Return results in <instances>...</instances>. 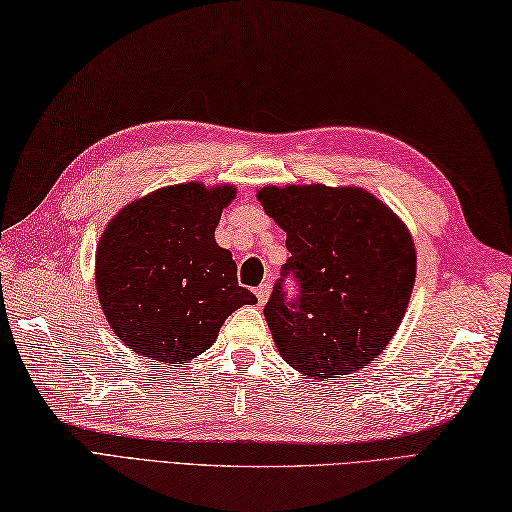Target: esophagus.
Returning a JSON list of instances; mask_svg holds the SVG:
<instances>
[{
	"label": "esophagus",
	"mask_w": 512,
	"mask_h": 512,
	"mask_svg": "<svg viewBox=\"0 0 512 512\" xmlns=\"http://www.w3.org/2000/svg\"><path fill=\"white\" fill-rule=\"evenodd\" d=\"M255 295H257V303H259V306H264V303H266L268 297H270V284H262V286H259V288L255 290Z\"/></svg>",
	"instance_id": "obj_1"
}]
</instances>
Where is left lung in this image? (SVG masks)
<instances>
[{
  "mask_svg": "<svg viewBox=\"0 0 512 512\" xmlns=\"http://www.w3.org/2000/svg\"><path fill=\"white\" fill-rule=\"evenodd\" d=\"M266 215L286 231L284 275L264 317L284 361L314 380L345 378L380 356L405 317L416 284V246L407 224L361 187L266 184ZM281 281V279H279Z\"/></svg>",
  "mask_w": 512,
  "mask_h": 512,
  "instance_id": "8db88e82",
  "label": "left lung"
}]
</instances>
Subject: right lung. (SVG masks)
I'll use <instances>...</instances> for the list:
<instances>
[{"label": "right lung", "instance_id": "1", "mask_svg": "<svg viewBox=\"0 0 512 512\" xmlns=\"http://www.w3.org/2000/svg\"><path fill=\"white\" fill-rule=\"evenodd\" d=\"M237 187L182 182L123 206L96 246V295L112 332L151 363L180 367L257 297L237 284L215 228Z\"/></svg>", "mask_w": 512, "mask_h": 512}]
</instances>
